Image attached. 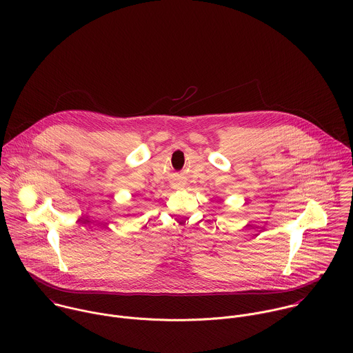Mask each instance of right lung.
<instances>
[{
	"label": "right lung",
	"mask_w": 353,
	"mask_h": 353,
	"mask_svg": "<svg viewBox=\"0 0 353 353\" xmlns=\"http://www.w3.org/2000/svg\"><path fill=\"white\" fill-rule=\"evenodd\" d=\"M127 215H130V214H127Z\"/></svg>",
	"instance_id": "right-lung-1"
}]
</instances>
